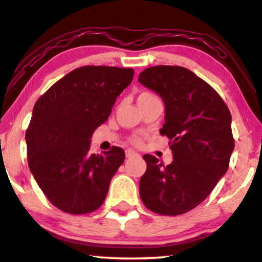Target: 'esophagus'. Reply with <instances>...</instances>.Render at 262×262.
Returning <instances> with one entry per match:
<instances>
[{
  "label": "esophagus",
  "instance_id": "esophagus-1",
  "mask_svg": "<svg viewBox=\"0 0 262 262\" xmlns=\"http://www.w3.org/2000/svg\"><path fill=\"white\" fill-rule=\"evenodd\" d=\"M140 156L139 153H136L135 150L133 149H126V157L127 158H138Z\"/></svg>",
  "mask_w": 262,
  "mask_h": 262
}]
</instances>
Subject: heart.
Returning <instances> with one entry per match:
<instances>
[{"instance_id": "heart-1", "label": "heart", "mask_w": 262, "mask_h": 262, "mask_svg": "<svg viewBox=\"0 0 262 262\" xmlns=\"http://www.w3.org/2000/svg\"><path fill=\"white\" fill-rule=\"evenodd\" d=\"M143 96H152V94L143 93V94L140 95V97H143ZM130 142L133 143V145L139 146V145H141V143H142V138L140 135H134V136H132V138H130Z\"/></svg>"}]
</instances>
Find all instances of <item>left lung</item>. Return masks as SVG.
Masks as SVG:
<instances>
[{
    "mask_svg": "<svg viewBox=\"0 0 262 262\" xmlns=\"http://www.w3.org/2000/svg\"><path fill=\"white\" fill-rule=\"evenodd\" d=\"M139 82L165 103L161 135L169 139L173 161L150 154L140 179V197L150 211L177 216L200 205L228 171L235 141L231 115L219 93L182 66L159 65L139 75Z\"/></svg>",
    "mask_w": 262,
    "mask_h": 262,
    "instance_id": "1",
    "label": "left lung"
}]
</instances>
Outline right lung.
Wrapping results in <instances>:
<instances>
[{"instance_id":"obj_1","label":"right lung","mask_w":262,"mask_h":262,"mask_svg":"<svg viewBox=\"0 0 262 262\" xmlns=\"http://www.w3.org/2000/svg\"><path fill=\"white\" fill-rule=\"evenodd\" d=\"M133 76L129 68L82 66L54 83L34 104L26 130L28 166L47 200L61 211L84 215L104 202L126 154L116 146L93 154L90 139L108 120Z\"/></svg>"}]
</instances>
